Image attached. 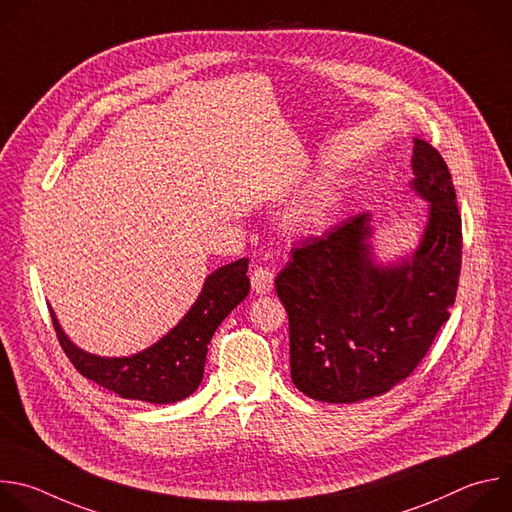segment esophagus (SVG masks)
<instances>
[{
    "label": "esophagus",
    "mask_w": 512,
    "mask_h": 512,
    "mask_svg": "<svg viewBox=\"0 0 512 512\" xmlns=\"http://www.w3.org/2000/svg\"><path fill=\"white\" fill-rule=\"evenodd\" d=\"M252 288L256 294H268L274 286V272L268 266H256L252 270Z\"/></svg>",
    "instance_id": "obj_1"
}]
</instances>
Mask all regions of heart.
<instances>
[{
    "label": "heart",
    "mask_w": 512,
    "mask_h": 512,
    "mask_svg": "<svg viewBox=\"0 0 512 512\" xmlns=\"http://www.w3.org/2000/svg\"><path fill=\"white\" fill-rule=\"evenodd\" d=\"M331 214H333V199L327 193H323L317 199H313L309 206L300 208L292 216V222L300 230H315L325 226L331 220Z\"/></svg>",
    "instance_id": "1"
}]
</instances>
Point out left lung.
Masks as SVG:
<instances>
[{"label": "left lung", "instance_id": "1", "mask_svg": "<svg viewBox=\"0 0 512 512\" xmlns=\"http://www.w3.org/2000/svg\"><path fill=\"white\" fill-rule=\"evenodd\" d=\"M414 143L412 187L430 208L410 258L377 264L371 216L359 214L302 240L276 276L288 313L290 377L317 401L355 403L389 391L412 375L450 319L462 220L446 161L430 143Z\"/></svg>", "mask_w": 512, "mask_h": 512}]
</instances>
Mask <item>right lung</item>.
I'll return each instance as SVG.
<instances>
[{
  "mask_svg": "<svg viewBox=\"0 0 512 512\" xmlns=\"http://www.w3.org/2000/svg\"><path fill=\"white\" fill-rule=\"evenodd\" d=\"M248 258L212 272L187 315L161 341L131 357H98L78 349L62 331L54 311L56 337L80 375L121 395L147 403H175L203 379L208 345L220 323L250 292Z\"/></svg>",
  "mask_w": 512,
  "mask_h": 512,
  "instance_id": "add662e5",
  "label": "right lung"
}]
</instances>
